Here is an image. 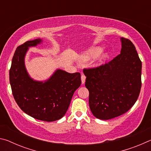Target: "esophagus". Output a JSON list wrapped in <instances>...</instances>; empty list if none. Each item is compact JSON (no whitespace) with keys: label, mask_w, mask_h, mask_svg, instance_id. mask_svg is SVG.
<instances>
[{"label":"esophagus","mask_w":151,"mask_h":151,"mask_svg":"<svg viewBox=\"0 0 151 151\" xmlns=\"http://www.w3.org/2000/svg\"><path fill=\"white\" fill-rule=\"evenodd\" d=\"M85 80H86V76H85V75H81V81H82V84L85 83Z\"/></svg>","instance_id":"esophagus-1"}]
</instances>
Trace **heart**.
<instances>
[{
    "mask_svg": "<svg viewBox=\"0 0 151 151\" xmlns=\"http://www.w3.org/2000/svg\"><path fill=\"white\" fill-rule=\"evenodd\" d=\"M103 50V48L101 47H93L89 48L88 50L85 51L83 54H81L79 57V59L82 62H87V61L91 60V59L96 58L101 54V52ZM107 57V53L102 55L99 59L96 61V65H101L103 63L104 59Z\"/></svg>",
    "mask_w": 151,
    "mask_h": 151,
    "instance_id": "heart-1",
    "label": "heart"
}]
</instances>
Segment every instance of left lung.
I'll return each mask as SVG.
<instances>
[{
    "label": "left lung",
    "instance_id": "obj_1",
    "mask_svg": "<svg viewBox=\"0 0 151 151\" xmlns=\"http://www.w3.org/2000/svg\"><path fill=\"white\" fill-rule=\"evenodd\" d=\"M121 54L99 67L84 69L93 115L109 120L134 105L141 88L142 63L131 40L121 38Z\"/></svg>",
    "mask_w": 151,
    "mask_h": 151
}]
</instances>
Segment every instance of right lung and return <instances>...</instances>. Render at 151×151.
I'll return each mask as SVG.
<instances>
[{"instance_id": "obj_1", "label": "right lung", "mask_w": 151, "mask_h": 151, "mask_svg": "<svg viewBox=\"0 0 151 151\" xmlns=\"http://www.w3.org/2000/svg\"><path fill=\"white\" fill-rule=\"evenodd\" d=\"M42 42L37 39L17 47L9 71L10 84L22 111L36 119L52 122L62 118L67 111L74 93L81 86V74L57 69L45 81L32 79L25 66V56L29 47Z\"/></svg>"}]
</instances>
